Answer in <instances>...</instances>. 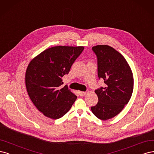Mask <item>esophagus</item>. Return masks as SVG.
<instances>
[{
	"label": "esophagus",
	"mask_w": 154,
	"mask_h": 154,
	"mask_svg": "<svg viewBox=\"0 0 154 154\" xmlns=\"http://www.w3.org/2000/svg\"><path fill=\"white\" fill-rule=\"evenodd\" d=\"M79 95H80L81 96H84V95H85L86 94V92H85V91H79Z\"/></svg>",
	"instance_id": "1"
}]
</instances>
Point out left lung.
Instances as JSON below:
<instances>
[{"label":"left lung","mask_w":154,"mask_h":154,"mask_svg":"<svg viewBox=\"0 0 154 154\" xmlns=\"http://www.w3.org/2000/svg\"><path fill=\"white\" fill-rule=\"evenodd\" d=\"M92 49L98 59V76L106 85L95 91L98 102L91 109L98 118L107 120L118 115L129 102L134 89L133 73L125 57L115 48L98 45Z\"/></svg>","instance_id":"left-lung-1"}]
</instances>
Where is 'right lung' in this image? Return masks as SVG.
Wrapping results in <instances>:
<instances>
[{
  "mask_svg": "<svg viewBox=\"0 0 154 154\" xmlns=\"http://www.w3.org/2000/svg\"><path fill=\"white\" fill-rule=\"evenodd\" d=\"M83 46H56L34 57L26 72V86L31 101L44 116L58 119L66 114L77 96L66 86L61 87L62 77L70 72Z\"/></svg>",
  "mask_w": 154,
  "mask_h": 154,
  "instance_id": "1",
  "label": "right lung"
}]
</instances>
